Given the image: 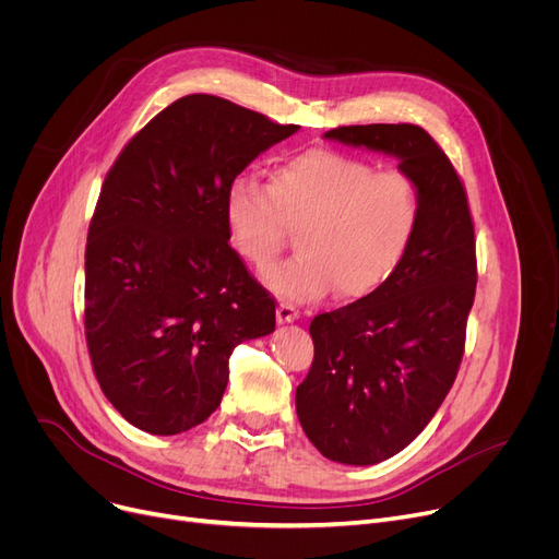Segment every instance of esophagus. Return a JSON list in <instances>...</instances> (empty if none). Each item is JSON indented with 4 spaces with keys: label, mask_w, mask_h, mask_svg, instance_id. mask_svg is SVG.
Returning <instances> with one entry per match:
<instances>
[{
    "label": "esophagus",
    "mask_w": 559,
    "mask_h": 559,
    "mask_svg": "<svg viewBox=\"0 0 559 559\" xmlns=\"http://www.w3.org/2000/svg\"><path fill=\"white\" fill-rule=\"evenodd\" d=\"M276 319H278V324H289V321H297L299 319V310L292 306V304H278V308H276Z\"/></svg>",
    "instance_id": "obj_1"
}]
</instances>
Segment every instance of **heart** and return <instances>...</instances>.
Masks as SVG:
<instances>
[{
  "mask_svg": "<svg viewBox=\"0 0 559 559\" xmlns=\"http://www.w3.org/2000/svg\"><path fill=\"white\" fill-rule=\"evenodd\" d=\"M230 247L255 270H267L297 230L299 253L264 274L276 297L314 301L337 287L362 299L401 267L421 222V190L413 174L376 169L335 150L301 152L278 163L270 186L238 176L224 197Z\"/></svg>",
  "mask_w": 559,
  "mask_h": 559,
  "instance_id": "b5f03b06",
  "label": "heart"
}]
</instances>
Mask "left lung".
I'll return each instance as SVG.
<instances>
[{
	"instance_id": "8db88e82",
	"label": "left lung",
	"mask_w": 559,
	"mask_h": 559,
	"mask_svg": "<svg viewBox=\"0 0 559 559\" xmlns=\"http://www.w3.org/2000/svg\"><path fill=\"white\" fill-rule=\"evenodd\" d=\"M324 138L394 156L421 190L401 267L373 295L312 319L314 358L297 388L317 451L367 466L413 442L453 388L478 281L474 219L455 167L421 127H337Z\"/></svg>"
}]
</instances>
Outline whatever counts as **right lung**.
Listing matches in <instances>:
<instances>
[{"label":"right lung","mask_w":559,"mask_h":559,"mask_svg":"<svg viewBox=\"0 0 559 559\" xmlns=\"http://www.w3.org/2000/svg\"><path fill=\"white\" fill-rule=\"evenodd\" d=\"M297 124L188 95L138 131L102 186L85 245V342L129 424L179 435L209 419L228 358L276 306L228 245V186Z\"/></svg>","instance_id":"1"}]
</instances>
